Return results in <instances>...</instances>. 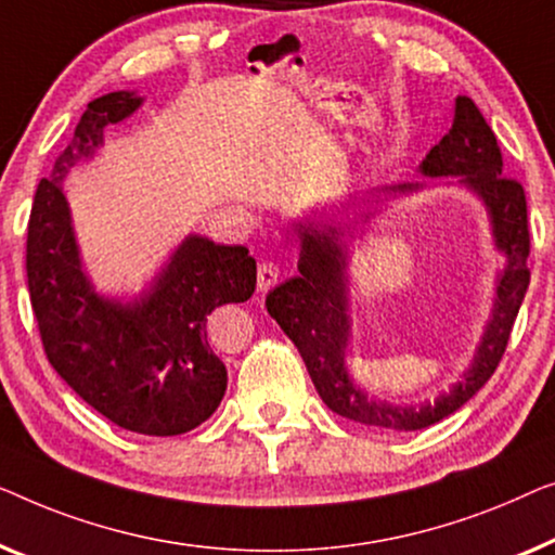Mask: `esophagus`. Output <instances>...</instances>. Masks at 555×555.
Wrapping results in <instances>:
<instances>
[{
	"label": "esophagus",
	"mask_w": 555,
	"mask_h": 555,
	"mask_svg": "<svg viewBox=\"0 0 555 555\" xmlns=\"http://www.w3.org/2000/svg\"><path fill=\"white\" fill-rule=\"evenodd\" d=\"M279 276H281V274H279L276 263L263 261L261 267H259V288H261V292H269V288L274 286L276 281H279Z\"/></svg>",
	"instance_id": "1"
}]
</instances>
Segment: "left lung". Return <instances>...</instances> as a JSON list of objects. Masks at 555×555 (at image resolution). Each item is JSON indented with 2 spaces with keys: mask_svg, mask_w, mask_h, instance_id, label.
Masks as SVG:
<instances>
[{
  "mask_svg": "<svg viewBox=\"0 0 555 555\" xmlns=\"http://www.w3.org/2000/svg\"><path fill=\"white\" fill-rule=\"evenodd\" d=\"M452 128L420 163L425 178H452L444 185L470 191L486 208L490 241L503 256V267L493 279V304L482 324L470 362L448 389L435 400L395 404L366 392L352 377L347 357L352 347V241L357 216L349 208H332L307 218H296L299 236V274L271 288L269 314L307 364L322 402L337 415L379 430H423L463 408L490 379L508 345L511 330L522 296L528 292V210L522 185L503 178V158L490 125L467 95L455 98ZM427 191V183H397L372 189V198H410Z\"/></svg>",
  "mask_w": 555,
  "mask_h": 555,
  "instance_id": "left-lung-1",
  "label": "left lung"
}]
</instances>
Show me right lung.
Instances as JSON below:
<instances>
[{"mask_svg":"<svg viewBox=\"0 0 555 555\" xmlns=\"http://www.w3.org/2000/svg\"><path fill=\"white\" fill-rule=\"evenodd\" d=\"M145 103L138 90L92 100L52 176L35 193L27 284L50 364L90 408L122 430L183 435L214 415L225 366L206 339L208 314L251 299L256 259L246 246L185 233L138 294H103L88 274L65 181L95 158L105 130Z\"/></svg>","mask_w":555,"mask_h":555,"instance_id":"add662e5","label":"right lung"}]
</instances>
